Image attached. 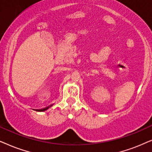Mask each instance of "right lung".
Wrapping results in <instances>:
<instances>
[{"mask_svg": "<svg viewBox=\"0 0 152 152\" xmlns=\"http://www.w3.org/2000/svg\"><path fill=\"white\" fill-rule=\"evenodd\" d=\"M48 108V107H47V108H43V109H41V110H38V111H44V110H47Z\"/></svg>", "mask_w": 152, "mask_h": 152, "instance_id": "right-lung-1", "label": "right lung"}]
</instances>
